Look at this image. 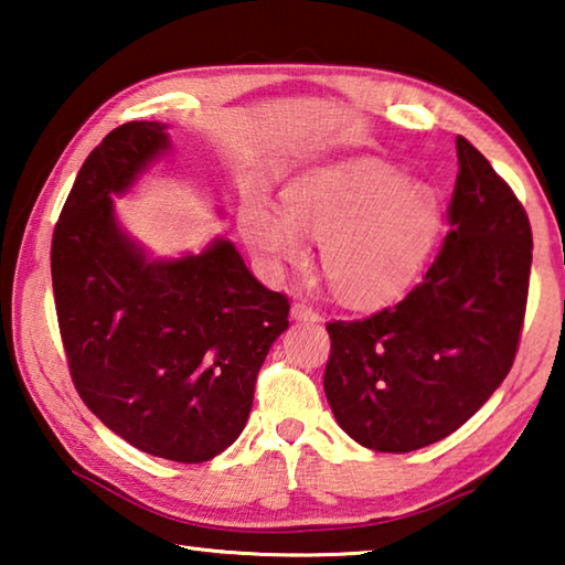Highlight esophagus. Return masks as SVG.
Instances as JSON below:
<instances>
[{
  "mask_svg": "<svg viewBox=\"0 0 565 565\" xmlns=\"http://www.w3.org/2000/svg\"><path fill=\"white\" fill-rule=\"evenodd\" d=\"M291 319H296V321H319V313L313 311L306 301H296L291 306Z\"/></svg>",
  "mask_w": 565,
  "mask_h": 565,
  "instance_id": "1",
  "label": "esophagus"
}]
</instances>
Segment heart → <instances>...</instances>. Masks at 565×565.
<instances>
[{
  "label": "heart",
  "instance_id": "heart-1",
  "mask_svg": "<svg viewBox=\"0 0 565 565\" xmlns=\"http://www.w3.org/2000/svg\"><path fill=\"white\" fill-rule=\"evenodd\" d=\"M281 206L244 204L238 228L259 259L279 269L303 259V236L321 242V264L339 296L381 303L408 291L436 252L441 202L426 184L369 159L291 179Z\"/></svg>",
  "mask_w": 565,
  "mask_h": 565
}]
</instances>
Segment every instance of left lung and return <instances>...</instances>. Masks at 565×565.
Listing matches in <instances>:
<instances>
[{"mask_svg":"<svg viewBox=\"0 0 565 565\" xmlns=\"http://www.w3.org/2000/svg\"><path fill=\"white\" fill-rule=\"evenodd\" d=\"M458 177L441 252L404 301L327 323L323 391L339 426L381 454L431 446L503 384L519 349L531 224L481 151L456 137Z\"/></svg>","mask_w":565,"mask_h":565,"instance_id":"obj_1","label":"left lung"}]
</instances>
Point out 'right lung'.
Returning <instances> with one entry per match:
<instances>
[{
  "mask_svg": "<svg viewBox=\"0 0 565 565\" xmlns=\"http://www.w3.org/2000/svg\"><path fill=\"white\" fill-rule=\"evenodd\" d=\"M169 124L129 121L84 161L52 238L56 319L72 381L139 451L209 461L244 431L256 374L289 329V299L246 269L228 238L151 259L114 199L171 149Z\"/></svg>",
  "mask_w": 565,
  "mask_h": 565,
  "instance_id": "add662e5",
  "label": "right lung"
}]
</instances>
